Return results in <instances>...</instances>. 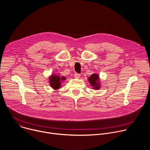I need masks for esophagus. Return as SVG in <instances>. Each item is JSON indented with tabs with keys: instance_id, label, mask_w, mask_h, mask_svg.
<instances>
[{
	"instance_id": "34e87169",
	"label": "esophagus",
	"mask_w": 150,
	"mask_h": 150,
	"mask_svg": "<svg viewBox=\"0 0 150 150\" xmlns=\"http://www.w3.org/2000/svg\"><path fill=\"white\" fill-rule=\"evenodd\" d=\"M74 76L75 78H79L80 77V74L78 73H75L74 74Z\"/></svg>"
}]
</instances>
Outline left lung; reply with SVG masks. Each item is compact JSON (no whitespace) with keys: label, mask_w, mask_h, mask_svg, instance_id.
Returning <instances> with one entry per match:
<instances>
[{"label":"left lung","mask_w":150,"mask_h":150,"mask_svg":"<svg viewBox=\"0 0 150 150\" xmlns=\"http://www.w3.org/2000/svg\"><path fill=\"white\" fill-rule=\"evenodd\" d=\"M88 81L91 83V85L93 87V89L98 90L100 88V85L99 83V76L94 74L88 78Z\"/></svg>","instance_id":"obj_1"}]
</instances>
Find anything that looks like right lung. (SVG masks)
I'll list each match as a JSON object with an SVG mask.
<instances>
[{
	"mask_svg": "<svg viewBox=\"0 0 150 150\" xmlns=\"http://www.w3.org/2000/svg\"><path fill=\"white\" fill-rule=\"evenodd\" d=\"M66 78L62 76L60 77L59 75H52L51 76H50L49 81L50 86L54 89V90H58L60 88L61 86V81H63V80H65Z\"/></svg>",
	"mask_w": 150,
	"mask_h": 150,
	"instance_id": "obj_1",
	"label": "right lung"
}]
</instances>
